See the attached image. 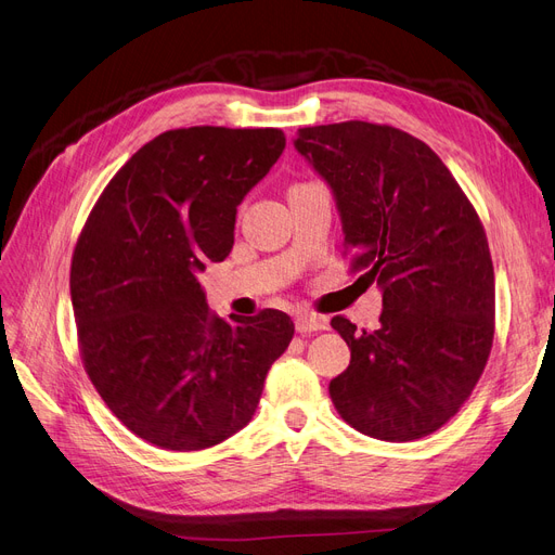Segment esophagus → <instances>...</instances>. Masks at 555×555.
Here are the masks:
<instances>
[{
	"instance_id": "1",
	"label": "esophagus",
	"mask_w": 555,
	"mask_h": 555,
	"mask_svg": "<svg viewBox=\"0 0 555 555\" xmlns=\"http://www.w3.org/2000/svg\"><path fill=\"white\" fill-rule=\"evenodd\" d=\"M328 322L324 317L310 314V312H300L296 314V331L298 333H317V331H326Z\"/></svg>"
}]
</instances>
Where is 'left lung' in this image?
I'll return each mask as SVG.
<instances>
[{
	"label": "left lung",
	"mask_w": 555,
	"mask_h": 555,
	"mask_svg": "<svg viewBox=\"0 0 555 555\" xmlns=\"http://www.w3.org/2000/svg\"><path fill=\"white\" fill-rule=\"evenodd\" d=\"M296 150L333 190L349 271L382 289L377 331L333 317L351 349L328 393L371 438L442 428L477 386L495 331V275L475 206L433 150L391 125L298 129Z\"/></svg>",
	"instance_id": "obj_1"
}]
</instances>
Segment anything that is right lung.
I'll list each match as a JSON object with an SVG mask.
<instances>
[{
	"label": "right lung",
	"instance_id": "obj_1",
	"mask_svg": "<svg viewBox=\"0 0 555 555\" xmlns=\"http://www.w3.org/2000/svg\"><path fill=\"white\" fill-rule=\"evenodd\" d=\"M284 143L273 127L164 131L111 178L80 231V359L108 410L150 444L198 451L236 435L294 338L289 314L271 308L224 322L196 278L229 257L236 208Z\"/></svg>",
	"mask_w": 555,
	"mask_h": 555
}]
</instances>
